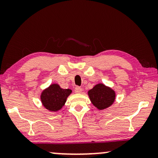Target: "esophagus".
<instances>
[{
    "instance_id": "esophagus-1",
    "label": "esophagus",
    "mask_w": 158,
    "mask_h": 158,
    "mask_svg": "<svg viewBox=\"0 0 158 158\" xmlns=\"http://www.w3.org/2000/svg\"><path fill=\"white\" fill-rule=\"evenodd\" d=\"M75 92L76 93V94H81V93L82 92V88L81 87L77 86V87H75Z\"/></svg>"
}]
</instances>
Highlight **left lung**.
<instances>
[{"label": "left lung", "mask_w": 158, "mask_h": 158, "mask_svg": "<svg viewBox=\"0 0 158 158\" xmlns=\"http://www.w3.org/2000/svg\"><path fill=\"white\" fill-rule=\"evenodd\" d=\"M88 96L94 106L99 110L107 109L113 104L116 98L115 91L103 83H98L88 90Z\"/></svg>", "instance_id": "obj_1"}]
</instances>
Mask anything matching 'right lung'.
<instances>
[{
	"instance_id": "1",
	"label": "right lung",
	"mask_w": 158,
	"mask_h": 158,
	"mask_svg": "<svg viewBox=\"0 0 158 158\" xmlns=\"http://www.w3.org/2000/svg\"><path fill=\"white\" fill-rule=\"evenodd\" d=\"M72 93L70 89H63L57 83L51 84L42 92L41 101L45 109L50 111H57L65 103L67 98Z\"/></svg>"
}]
</instances>
